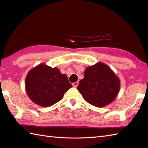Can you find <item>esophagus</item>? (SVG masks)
I'll list each match as a JSON object with an SVG mask.
<instances>
[{"label":"esophagus","mask_w":148,"mask_h":148,"mask_svg":"<svg viewBox=\"0 0 148 148\" xmlns=\"http://www.w3.org/2000/svg\"><path fill=\"white\" fill-rule=\"evenodd\" d=\"M78 84H79V82H74V83H72V85H73V87H77V85H78Z\"/></svg>","instance_id":"obj_1"}]
</instances>
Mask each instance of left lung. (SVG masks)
Instances as JSON below:
<instances>
[{
	"mask_svg": "<svg viewBox=\"0 0 148 148\" xmlns=\"http://www.w3.org/2000/svg\"><path fill=\"white\" fill-rule=\"evenodd\" d=\"M120 82L113 71L102 63L87 67L77 90L88 103L97 107L110 104L119 92Z\"/></svg>",
	"mask_w": 148,
	"mask_h": 148,
	"instance_id": "obj_1",
	"label": "left lung"
}]
</instances>
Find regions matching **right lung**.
Returning a JSON list of instances; mask_svg holds the SVG:
<instances>
[{
  "instance_id": "1",
  "label": "right lung",
  "mask_w": 148,
  "mask_h": 148,
  "mask_svg": "<svg viewBox=\"0 0 148 148\" xmlns=\"http://www.w3.org/2000/svg\"><path fill=\"white\" fill-rule=\"evenodd\" d=\"M26 90L32 101L44 107L60 101L72 85L65 74L57 68L41 64L32 69L26 77Z\"/></svg>"
}]
</instances>
